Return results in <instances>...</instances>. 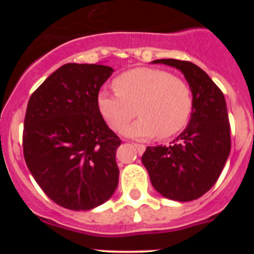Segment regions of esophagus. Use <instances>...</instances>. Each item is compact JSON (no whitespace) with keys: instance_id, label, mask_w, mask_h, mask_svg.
Masks as SVG:
<instances>
[{"instance_id":"esophagus-1","label":"esophagus","mask_w":254,"mask_h":254,"mask_svg":"<svg viewBox=\"0 0 254 254\" xmlns=\"http://www.w3.org/2000/svg\"><path fill=\"white\" fill-rule=\"evenodd\" d=\"M135 145V148L138 151V154H143L144 150H145V145L144 144H139V143H133Z\"/></svg>"}]
</instances>
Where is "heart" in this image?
I'll return each mask as SVG.
<instances>
[{
	"label": "heart",
	"mask_w": 254,
	"mask_h": 254,
	"mask_svg": "<svg viewBox=\"0 0 254 254\" xmlns=\"http://www.w3.org/2000/svg\"><path fill=\"white\" fill-rule=\"evenodd\" d=\"M115 92L101 90L97 104L110 127L132 138H167L182 131L190 119L193 99L189 84L171 72L156 68H136L113 80Z\"/></svg>",
	"instance_id": "obj_1"
}]
</instances>
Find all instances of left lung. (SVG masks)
<instances>
[{
    "mask_svg": "<svg viewBox=\"0 0 254 254\" xmlns=\"http://www.w3.org/2000/svg\"><path fill=\"white\" fill-rule=\"evenodd\" d=\"M179 69L193 99L191 119L171 145L147 147L142 162L160 194L178 202L202 197L217 182L230 151V127L223 93L196 64L156 60Z\"/></svg>",
    "mask_w": 254,
    "mask_h": 254,
    "instance_id": "1",
    "label": "left lung"
}]
</instances>
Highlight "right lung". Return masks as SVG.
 <instances>
[{"instance_id":"right-lung-1","label":"right lung","mask_w":254,"mask_h":254,"mask_svg":"<svg viewBox=\"0 0 254 254\" xmlns=\"http://www.w3.org/2000/svg\"><path fill=\"white\" fill-rule=\"evenodd\" d=\"M113 69L68 63L34 90L26 110V165L50 199L70 210H90L110 199L119 170L121 139L98 109L100 87Z\"/></svg>"}]
</instances>
